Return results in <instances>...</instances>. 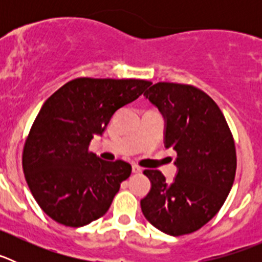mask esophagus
<instances>
[{"instance_id":"1","label":"esophagus","mask_w":262,"mask_h":262,"mask_svg":"<svg viewBox=\"0 0 262 262\" xmlns=\"http://www.w3.org/2000/svg\"><path fill=\"white\" fill-rule=\"evenodd\" d=\"M133 173H142V168L139 165H133Z\"/></svg>"}]
</instances>
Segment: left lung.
I'll return each mask as SVG.
<instances>
[{"mask_svg":"<svg viewBox=\"0 0 262 262\" xmlns=\"http://www.w3.org/2000/svg\"><path fill=\"white\" fill-rule=\"evenodd\" d=\"M165 119L164 144L177 152V174L144 170L151 190L140 201L157 230L181 236L200 230L221 210L236 173L235 142L221 108L191 85L157 82L144 93Z\"/></svg>","mask_w":262,"mask_h":262,"instance_id":"left-lung-1","label":"left lung"}]
</instances>
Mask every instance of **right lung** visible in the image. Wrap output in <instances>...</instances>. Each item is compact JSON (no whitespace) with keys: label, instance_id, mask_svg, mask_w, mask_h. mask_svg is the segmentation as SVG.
I'll use <instances>...</instances> for the list:
<instances>
[{"label":"right lung","instance_id":"1","mask_svg":"<svg viewBox=\"0 0 262 262\" xmlns=\"http://www.w3.org/2000/svg\"><path fill=\"white\" fill-rule=\"evenodd\" d=\"M151 84L81 77L43 103L25 143L22 165L32 195L53 221L82 227L107 212L131 165L101 160L89 144L94 135H102L115 111Z\"/></svg>","mask_w":262,"mask_h":262}]
</instances>
